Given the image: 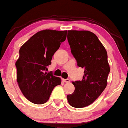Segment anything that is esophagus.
<instances>
[{"mask_svg": "<svg viewBox=\"0 0 128 128\" xmlns=\"http://www.w3.org/2000/svg\"><path fill=\"white\" fill-rule=\"evenodd\" d=\"M63 81H64V82H65V83H70V80H69V79H68V78L63 79Z\"/></svg>", "mask_w": 128, "mask_h": 128, "instance_id": "esophagus-1", "label": "esophagus"}]
</instances>
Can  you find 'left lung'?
Returning a JSON list of instances; mask_svg holds the SVG:
<instances>
[{
  "instance_id": "obj_1",
  "label": "left lung",
  "mask_w": 128,
  "mask_h": 128,
  "mask_svg": "<svg viewBox=\"0 0 128 128\" xmlns=\"http://www.w3.org/2000/svg\"><path fill=\"white\" fill-rule=\"evenodd\" d=\"M68 40L77 66L84 68V75L81 81L72 82L75 91L67 98L71 106L82 108L93 102L107 86V53L98 37L88 30H68Z\"/></svg>"
}]
</instances>
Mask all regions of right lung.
<instances>
[{"label":"right lung","instance_id":"add662e5","mask_svg":"<svg viewBox=\"0 0 128 128\" xmlns=\"http://www.w3.org/2000/svg\"><path fill=\"white\" fill-rule=\"evenodd\" d=\"M66 36L67 30H41L20 48V56L15 64L17 82L24 96L31 102L45 103L53 88L61 84L60 78L45 71Z\"/></svg>","mask_w":128,"mask_h":128}]
</instances>
